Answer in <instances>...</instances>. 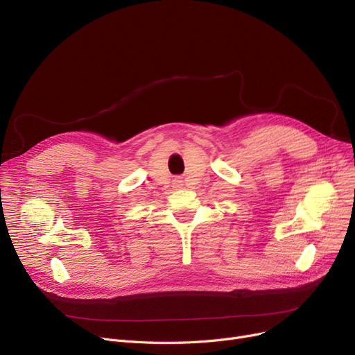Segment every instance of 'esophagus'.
I'll list each match as a JSON object with an SVG mask.
<instances>
[{"label": "esophagus", "mask_w": 355, "mask_h": 355, "mask_svg": "<svg viewBox=\"0 0 355 355\" xmlns=\"http://www.w3.org/2000/svg\"><path fill=\"white\" fill-rule=\"evenodd\" d=\"M175 184H177V186H175V187H180V182H175Z\"/></svg>", "instance_id": "1"}]
</instances>
